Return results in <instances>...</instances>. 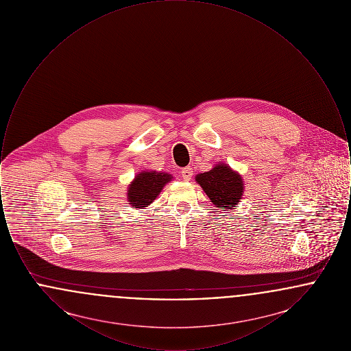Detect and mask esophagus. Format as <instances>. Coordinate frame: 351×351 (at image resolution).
Instances as JSON below:
<instances>
[{
  "mask_svg": "<svg viewBox=\"0 0 351 351\" xmlns=\"http://www.w3.org/2000/svg\"><path fill=\"white\" fill-rule=\"evenodd\" d=\"M192 175H193V171H192V168L191 167H185L182 169V178H183L185 182H188V180H191V178H192Z\"/></svg>",
  "mask_w": 351,
  "mask_h": 351,
  "instance_id": "1",
  "label": "esophagus"
}]
</instances>
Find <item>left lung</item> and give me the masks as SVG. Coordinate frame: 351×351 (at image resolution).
<instances>
[{"instance_id": "left-lung-1", "label": "left lung", "mask_w": 351, "mask_h": 351, "mask_svg": "<svg viewBox=\"0 0 351 351\" xmlns=\"http://www.w3.org/2000/svg\"><path fill=\"white\" fill-rule=\"evenodd\" d=\"M196 182L217 208L234 209L242 197V178L226 165H217L208 172L199 173Z\"/></svg>"}]
</instances>
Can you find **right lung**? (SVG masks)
I'll return each mask as SVG.
<instances>
[{
  "mask_svg": "<svg viewBox=\"0 0 351 351\" xmlns=\"http://www.w3.org/2000/svg\"><path fill=\"white\" fill-rule=\"evenodd\" d=\"M172 176L165 172H141L136 175L133 183L130 184L128 191L129 204L133 208H145L150 205L156 196L160 193L163 186L171 182Z\"/></svg>",
  "mask_w": 351,
  "mask_h": 351,
  "instance_id": "obj_1",
  "label": "right lung"
}]
</instances>
